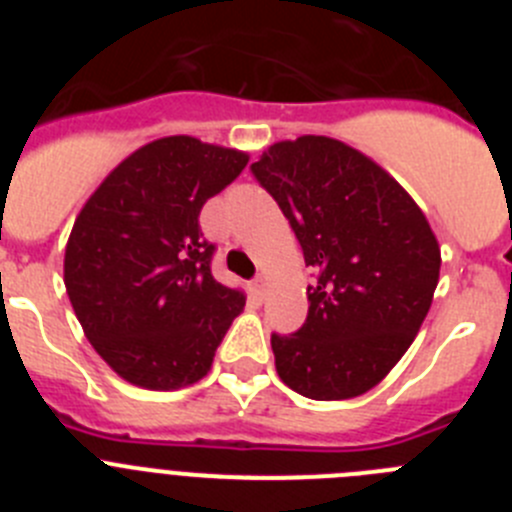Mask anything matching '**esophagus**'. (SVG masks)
I'll use <instances>...</instances> for the list:
<instances>
[{"label":"esophagus","instance_id":"1","mask_svg":"<svg viewBox=\"0 0 512 512\" xmlns=\"http://www.w3.org/2000/svg\"><path fill=\"white\" fill-rule=\"evenodd\" d=\"M266 289H269V282H266L264 277H256L251 282V292L256 297H261V300H264V297H266Z\"/></svg>","mask_w":512,"mask_h":512}]
</instances>
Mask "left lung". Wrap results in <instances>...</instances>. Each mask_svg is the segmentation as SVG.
<instances>
[{
  "instance_id": "left-lung-1",
  "label": "left lung",
  "mask_w": 512,
  "mask_h": 512,
  "mask_svg": "<svg viewBox=\"0 0 512 512\" xmlns=\"http://www.w3.org/2000/svg\"><path fill=\"white\" fill-rule=\"evenodd\" d=\"M251 171L318 271L305 325L271 336L279 379L310 400L364 395L431 310L441 271L431 225L400 182L343 140H279Z\"/></svg>"
}]
</instances>
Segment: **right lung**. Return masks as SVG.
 <instances>
[{"instance_id":"1","label":"right lung","mask_w":512,"mask_h":512,"mask_svg":"<svg viewBox=\"0 0 512 512\" xmlns=\"http://www.w3.org/2000/svg\"><path fill=\"white\" fill-rule=\"evenodd\" d=\"M248 164L246 151L169 135L122 158L71 228L63 284L84 336L143 390L200 382L243 289L215 282L200 210Z\"/></svg>"}]
</instances>
